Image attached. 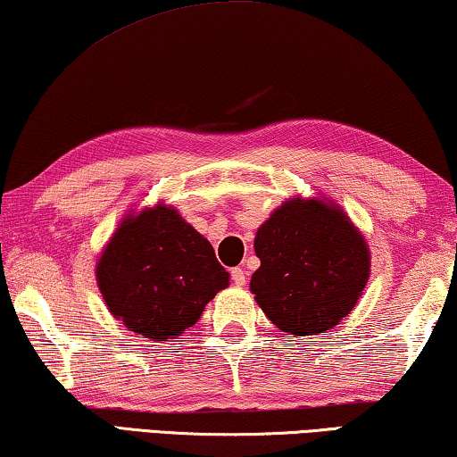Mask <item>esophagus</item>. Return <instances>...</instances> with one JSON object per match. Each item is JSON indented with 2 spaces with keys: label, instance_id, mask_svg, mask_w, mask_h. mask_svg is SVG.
<instances>
[{
  "label": "esophagus",
  "instance_id": "1",
  "mask_svg": "<svg viewBox=\"0 0 457 457\" xmlns=\"http://www.w3.org/2000/svg\"><path fill=\"white\" fill-rule=\"evenodd\" d=\"M231 281H234V285H237V287H242V285L246 283V272H244V269L240 267L231 269Z\"/></svg>",
  "mask_w": 457,
  "mask_h": 457
}]
</instances>
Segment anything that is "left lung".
<instances>
[{
	"instance_id": "8db88e82",
	"label": "left lung",
	"mask_w": 457,
	"mask_h": 457,
	"mask_svg": "<svg viewBox=\"0 0 457 457\" xmlns=\"http://www.w3.org/2000/svg\"><path fill=\"white\" fill-rule=\"evenodd\" d=\"M261 269L250 289L277 328L295 337L337 326L370 277V250L343 211L287 201L256 231Z\"/></svg>"
}]
</instances>
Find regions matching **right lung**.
Instances as JSON below:
<instances>
[{
  "instance_id": "1",
  "label": "right lung",
  "mask_w": 457,
  "mask_h": 457,
  "mask_svg": "<svg viewBox=\"0 0 457 457\" xmlns=\"http://www.w3.org/2000/svg\"><path fill=\"white\" fill-rule=\"evenodd\" d=\"M96 275L112 316L154 340L180 337L229 278L213 246L170 207L122 221Z\"/></svg>"
}]
</instances>
